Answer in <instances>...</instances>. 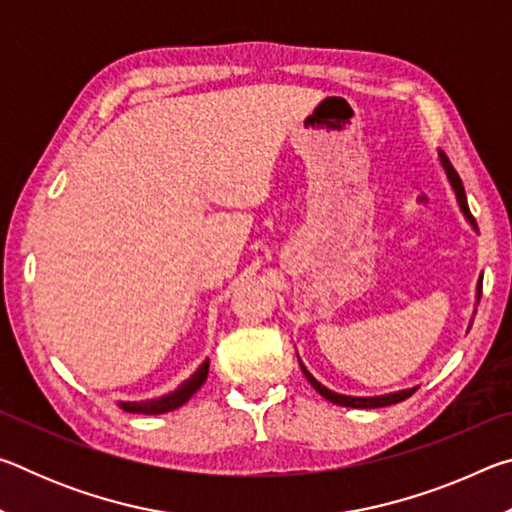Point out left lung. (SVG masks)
<instances>
[{
    "mask_svg": "<svg viewBox=\"0 0 512 512\" xmlns=\"http://www.w3.org/2000/svg\"><path fill=\"white\" fill-rule=\"evenodd\" d=\"M440 160H443V167H445L447 176H449V183H452V187H454L456 198H458V205H461V210H463V214L467 216V221H470V223L474 225V228H476L474 216H472V212H470V207H467V198H465V189H463L461 178H458L456 169L452 167V162H449V158H447L445 153H440ZM481 289H483V277H481L479 287H476V300L481 298ZM298 361H300V359H298ZM300 368H302V375L307 377V381H309L311 386H314L316 393L323 395L327 402L339 404V406H350V409H379V406H391V404L402 402V400H406V397H411V395L415 393V388H409V391H400V393H391V395H381V397H348V395H339V393L327 391V388H325L323 384H320V381H316L314 377L309 375L307 368L302 366V363H300Z\"/></svg>",
    "mask_w": 512,
    "mask_h": 512,
    "instance_id": "obj_1",
    "label": "left lung"
}]
</instances>
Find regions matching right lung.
<instances>
[{
    "label": "right lung",
    "instance_id": "add662e5",
    "mask_svg": "<svg viewBox=\"0 0 512 512\" xmlns=\"http://www.w3.org/2000/svg\"><path fill=\"white\" fill-rule=\"evenodd\" d=\"M207 370H210V361H205L192 377L183 381V384H180L176 391L169 395L155 397V400H144V402H119V406L128 413H144V415H158V413H167V411L178 409V406H183L189 397H192L198 388L205 384Z\"/></svg>",
    "mask_w": 512,
    "mask_h": 512
}]
</instances>
